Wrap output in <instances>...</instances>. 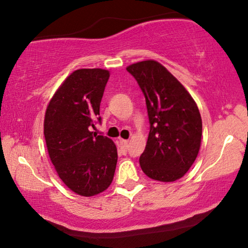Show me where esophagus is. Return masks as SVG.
<instances>
[{
	"mask_svg": "<svg viewBox=\"0 0 248 248\" xmlns=\"http://www.w3.org/2000/svg\"><path fill=\"white\" fill-rule=\"evenodd\" d=\"M120 144V148L121 150H123L124 153L127 152V147H128V140H124V139H119V141H118Z\"/></svg>",
	"mask_w": 248,
	"mask_h": 248,
	"instance_id": "obj_1",
	"label": "esophagus"
}]
</instances>
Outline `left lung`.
Returning <instances> with one entry per match:
<instances>
[{
	"label": "left lung",
	"mask_w": 248,
	"mask_h": 248,
	"mask_svg": "<svg viewBox=\"0 0 248 248\" xmlns=\"http://www.w3.org/2000/svg\"><path fill=\"white\" fill-rule=\"evenodd\" d=\"M147 105L150 131L139 162L149 178L173 182L198 156L202 138L199 108L183 85L155 61L128 66Z\"/></svg>",
	"instance_id": "obj_1"
}]
</instances>
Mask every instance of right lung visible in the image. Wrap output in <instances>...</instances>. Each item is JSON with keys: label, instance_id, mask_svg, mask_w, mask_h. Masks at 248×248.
<instances>
[{"label": "right lung", "instance_id": "1", "mask_svg": "<svg viewBox=\"0 0 248 248\" xmlns=\"http://www.w3.org/2000/svg\"><path fill=\"white\" fill-rule=\"evenodd\" d=\"M109 72L100 68L75 70L47 106L44 136L58 176L76 194L93 196L112 182L118 153L105 136L90 127L101 123L100 101Z\"/></svg>", "mask_w": 248, "mask_h": 248}]
</instances>
